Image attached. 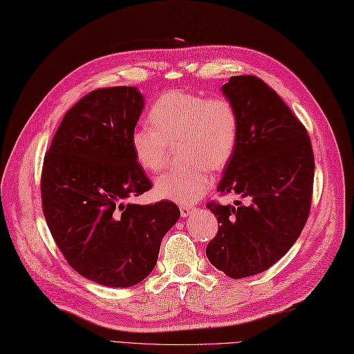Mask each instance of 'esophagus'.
Listing matches in <instances>:
<instances>
[{"instance_id":"esophagus-1","label":"esophagus","mask_w":354,"mask_h":354,"mask_svg":"<svg viewBox=\"0 0 354 354\" xmlns=\"http://www.w3.org/2000/svg\"><path fill=\"white\" fill-rule=\"evenodd\" d=\"M179 209H180V215L184 216H188L189 214H192L193 211H194V206H187V205H183V206H179Z\"/></svg>"}]
</instances>
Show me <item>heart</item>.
<instances>
[{"label":"heart","mask_w":354,"mask_h":354,"mask_svg":"<svg viewBox=\"0 0 354 354\" xmlns=\"http://www.w3.org/2000/svg\"><path fill=\"white\" fill-rule=\"evenodd\" d=\"M149 125L130 138L139 166L151 174L165 169L169 145L180 140L179 156L187 165L161 175L156 193L166 201L192 205L212 185V170L229 165L239 140V115L230 100L170 91L157 98L148 113Z\"/></svg>","instance_id":"1"}]
</instances>
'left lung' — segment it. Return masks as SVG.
Wrapping results in <instances>:
<instances>
[{"instance_id": "obj_1", "label": "left lung", "mask_w": 354, "mask_h": 354, "mask_svg": "<svg viewBox=\"0 0 354 354\" xmlns=\"http://www.w3.org/2000/svg\"><path fill=\"white\" fill-rule=\"evenodd\" d=\"M223 94L239 115V140L216 188L248 205L209 202L218 232L206 256L239 279L266 270L293 247L311 209L314 153L305 127L256 76H233Z\"/></svg>"}]
</instances>
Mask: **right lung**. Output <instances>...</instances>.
<instances>
[{
    "mask_svg": "<svg viewBox=\"0 0 354 354\" xmlns=\"http://www.w3.org/2000/svg\"><path fill=\"white\" fill-rule=\"evenodd\" d=\"M136 86L100 88L70 109L41 171L48 227L68 265L106 287H131L156 268L179 218L169 201L125 202L152 188L130 138L143 109Z\"/></svg>",
    "mask_w": 354,
    "mask_h": 354,
    "instance_id": "add662e5",
    "label": "right lung"
}]
</instances>
